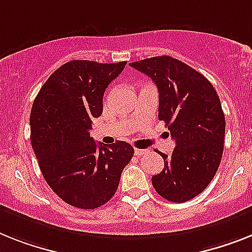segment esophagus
<instances>
[{
  "label": "esophagus",
  "instance_id": "obj_1",
  "mask_svg": "<svg viewBox=\"0 0 252 252\" xmlns=\"http://www.w3.org/2000/svg\"><path fill=\"white\" fill-rule=\"evenodd\" d=\"M134 154H136L137 156H142V155H145V154H147V150L136 149V150H134Z\"/></svg>",
  "mask_w": 252,
  "mask_h": 252
}]
</instances>
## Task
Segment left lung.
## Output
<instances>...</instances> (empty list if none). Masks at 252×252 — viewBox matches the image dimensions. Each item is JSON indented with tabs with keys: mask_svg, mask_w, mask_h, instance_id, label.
<instances>
[{
	"mask_svg": "<svg viewBox=\"0 0 252 252\" xmlns=\"http://www.w3.org/2000/svg\"><path fill=\"white\" fill-rule=\"evenodd\" d=\"M129 65L156 84L158 120L175 139L172 156L160 152L164 169L152 186L168 201H188L208 187L220 164L225 118L219 96L202 74L170 56Z\"/></svg>",
	"mask_w": 252,
	"mask_h": 252,
	"instance_id": "8db88e82",
	"label": "left lung"
}]
</instances>
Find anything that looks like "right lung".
<instances>
[{
  "label": "right lung",
  "instance_id": "add662e5",
  "mask_svg": "<svg viewBox=\"0 0 252 252\" xmlns=\"http://www.w3.org/2000/svg\"><path fill=\"white\" fill-rule=\"evenodd\" d=\"M126 61L73 60L61 65L38 92L31 111V141L43 178L74 208L96 209L115 194L134 150L116 141L97 145L92 119L102 114L103 94Z\"/></svg>",
  "mask_w": 252,
  "mask_h": 252
}]
</instances>
